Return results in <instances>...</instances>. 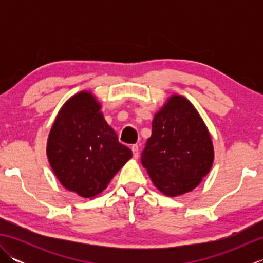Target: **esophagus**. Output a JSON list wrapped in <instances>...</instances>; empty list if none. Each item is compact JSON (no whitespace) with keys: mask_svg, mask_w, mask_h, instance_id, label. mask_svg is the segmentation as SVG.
I'll return each mask as SVG.
<instances>
[{"mask_svg":"<svg viewBox=\"0 0 263 263\" xmlns=\"http://www.w3.org/2000/svg\"><path fill=\"white\" fill-rule=\"evenodd\" d=\"M131 149H132V153H133V157L138 158L139 157V146H138V144H133Z\"/></svg>","mask_w":263,"mask_h":263,"instance_id":"34e87169","label":"esophagus"}]
</instances>
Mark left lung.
Segmentation results:
<instances>
[{"instance_id":"1","label":"left lung","mask_w":263,"mask_h":263,"mask_svg":"<svg viewBox=\"0 0 263 263\" xmlns=\"http://www.w3.org/2000/svg\"><path fill=\"white\" fill-rule=\"evenodd\" d=\"M141 163L155 186L168 197L192 191L214 163V147L194 106L178 95L167 100L153 120Z\"/></svg>"}]
</instances>
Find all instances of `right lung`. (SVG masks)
<instances>
[{
    "mask_svg": "<svg viewBox=\"0 0 263 263\" xmlns=\"http://www.w3.org/2000/svg\"><path fill=\"white\" fill-rule=\"evenodd\" d=\"M47 157L54 174L69 191L93 198L107 187L132 152L100 111L91 92L81 91L66 102L53 123Z\"/></svg>",
    "mask_w": 263,
    "mask_h": 263,
    "instance_id": "add662e5",
    "label": "right lung"
}]
</instances>
